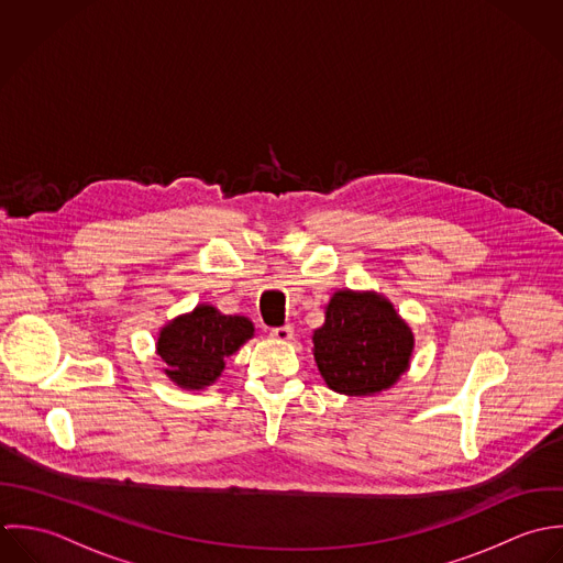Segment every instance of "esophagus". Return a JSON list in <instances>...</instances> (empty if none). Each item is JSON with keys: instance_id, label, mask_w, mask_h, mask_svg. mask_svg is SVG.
Wrapping results in <instances>:
<instances>
[{"instance_id": "34e87169", "label": "esophagus", "mask_w": 563, "mask_h": 563, "mask_svg": "<svg viewBox=\"0 0 563 563\" xmlns=\"http://www.w3.org/2000/svg\"><path fill=\"white\" fill-rule=\"evenodd\" d=\"M269 338L276 339V341H289V339L294 338V329H291V327L272 329V331H269Z\"/></svg>"}]
</instances>
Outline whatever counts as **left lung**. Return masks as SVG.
Returning <instances> with one entry per match:
<instances>
[{
    "mask_svg": "<svg viewBox=\"0 0 563 563\" xmlns=\"http://www.w3.org/2000/svg\"><path fill=\"white\" fill-rule=\"evenodd\" d=\"M416 347L411 327L376 291L339 289L313 331V356L324 383L345 396H374L409 369Z\"/></svg>",
    "mask_w": 563,
    "mask_h": 563,
    "instance_id": "8db88e82",
    "label": "left lung"
}]
</instances>
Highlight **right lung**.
I'll list each match as a JSON object with an SVG mask.
<instances>
[{"mask_svg":"<svg viewBox=\"0 0 563 563\" xmlns=\"http://www.w3.org/2000/svg\"><path fill=\"white\" fill-rule=\"evenodd\" d=\"M252 338L254 324L250 318L224 316L213 305H198L161 327L156 354L174 385L200 391L222 376L225 358Z\"/></svg>","mask_w":563,"mask_h":563,"instance_id":"1","label":"right lung"}]
</instances>
